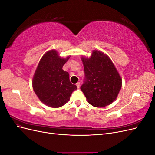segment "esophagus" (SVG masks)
<instances>
[{
	"mask_svg": "<svg viewBox=\"0 0 155 155\" xmlns=\"http://www.w3.org/2000/svg\"><path fill=\"white\" fill-rule=\"evenodd\" d=\"M76 86L78 87V88L80 87V82H78V83H76Z\"/></svg>",
	"mask_w": 155,
	"mask_h": 155,
	"instance_id": "esophagus-1",
	"label": "esophagus"
}]
</instances>
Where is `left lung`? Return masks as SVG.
Listing matches in <instances>:
<instances>
[{
  "label": "left lung",
  "mask_w": 155,
  "mask_h": 155,
  "mask_svg": "<svg viewBox=\"0 0 155 155\" xmlns=\"http://www.w3.org/2000/svg\"><path fill=\"white\" fill-rule=\"evenodd\" d=\"M85 79L81 90L91 105L104 107L117 97L122 80L106 54L94 50L91 58H82Z\"/></svg>",
  "instance_id": "8db88e82"
}]
</instances>
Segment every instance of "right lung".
<instances>
[{"label":"right lung","mask_w":155,"mask_h":155,"mask_svg":"<svg viewBox=\"0 0 155 155\" xmlns=\"http://www.w3.org/2000/svg\"><path fill=\"white\" fill-rule=\"evenodd\" d=\"M69 58H61L55 50H50L42 57L35 70L33 88L39 100L48 107L64 105L78 88L70 81L68 72L63 70Z\"/></svg>","instance_id":"obj_1"}]
</instances>
